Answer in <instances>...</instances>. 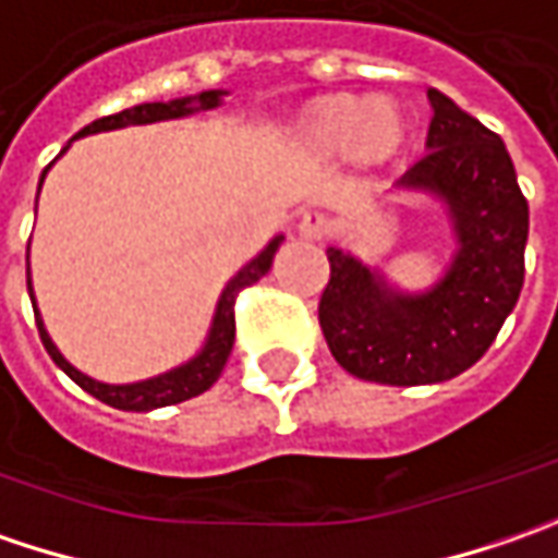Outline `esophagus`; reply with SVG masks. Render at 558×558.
Wrapping results in <instances>:
<instances>
[{
	"instance_id": "obj_1",
	"label": "esophagus",
	"mask_w": 558,
	"mask_h": 558,
	"mask_svg": "<svg viewBox=\"0 0 558 558\" xmlns=\"http://www.w3.org/2000/svg\"><path fill=\"white\" fill-rule=\"evenodd\" d=\"M300 233H303L305 240H322V236L327 233L325 211H318V208H308V211H303V218H300Z\"/></svg>"
}]
</instances>
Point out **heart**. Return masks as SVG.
<instances>
[{
	"instance_id": "heart-1",
	"label": "heart",
	"mask_w": 558,
	"mask_h": 558,
	"mask_svg": "<svg viewBox=\"0 0 558 558\" xmlns=\"http://www.w3.org/2000/svg\"><path fill=\"white\" fill-rule=\"evenodd\" d=\"M305 136L325 153L355 149L365 161H380L400 146L402 124L397 109L387 102L327 99L308 114Z\"/></svg>"
}]
</instances>
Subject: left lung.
<instances>
[{
	"instance_id": "8db88e82",
	"label": "left lung",
	"mask_w": 558,
	"mask_h": 558,
	"mask_svg": "<svg viewBox=\"0 0 558 558\" xmlns=\"http://www.w3.org/2000/svg\"><path fill=\"white\" fill-rule=\"evenodd\" d=\"M427 153L400 186L444 199L459 253L427 293H400L343 250H327L318 322L333 359L362 380L440 384L490 350L524 283L527 199L506 143L440 89H427Z\"/></svg>"
}]
</instances>
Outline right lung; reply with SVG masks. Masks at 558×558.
<instances>
[{
	"label": "right lung",
	"instance_id": "add662e5",
	"mask_svg": "<svg viewBox=\"0 0 558 558\" xmlns=\"http://www.w3.org/2000/svg\"><path fill=\"white\" fill-rule=\"evenodd\" d=\"M221 96H225L221 89H208V93L186 96V99H174V102H143V106H134V109H124L118 111V114H109V118H99V121L86 124L77 136L99 134V131H118V128H128V124H153V121L183 118V114H193V111L199 109H215V106L221 102ZM61 153H64V149H61ZM43 178H46V171H43ZM280 240H283V236H275V240H271L262 253L255 255L246 268H240L231 278V283L225 287V293H221V300H218V308H215V318H211V330H208L206 347L196 352L190 362H183V365L165 372V375L149 377V380H136V384H102V380L86 377L84 372H77V368L56 350V343L49 340V333H46V327H43L39 308L34 305L39 340H43L46 352L52 355V362L59 365L64 375L71 377L77 387H84L86 393H93L96 400L106 402V405L124 409V412H149V409H161V405H174V402L193 400V397L206 393L208 387H211V384L221 377V372H225L228 355H231L233 350V333H236V322H233L236 293H240L243 287H250V283H255V280L268 275L271 258L278 253ZM27 290H31V303H37V300H34L31 278H27Z\"/></svg>",
	"mask_w": 558,
	"mask_h": 558
}]
</instances>
